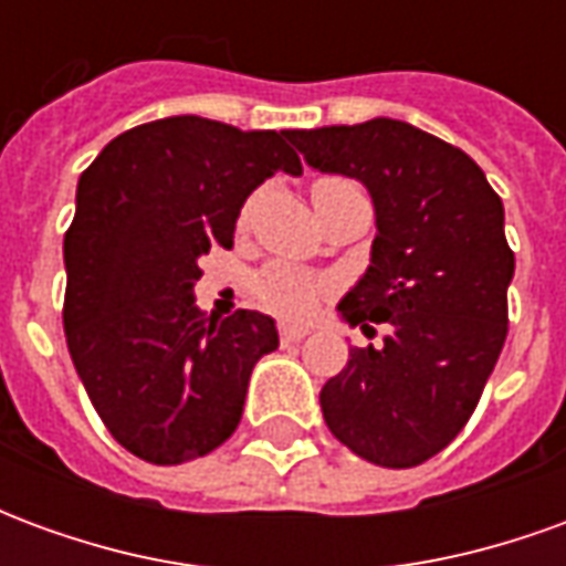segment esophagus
I'll use <instances>...</instances> for the list:
<instances>
[{"instance_id": "obj_1", "label": "esophagus", "mask_w": 566, "mask_h": 566, "mask_svg": "<svg viewBox=\"0 0 566 566\" xmlns=\"http://www.w3.org/2000/svg\"><path fill=\"white\" fill-rule=\"evenodd\" d=\"M279 336H282L284 345L300 343V339H306L308 336V327H300V324H282V327H279Z\"/></svg>"}]
</instances>
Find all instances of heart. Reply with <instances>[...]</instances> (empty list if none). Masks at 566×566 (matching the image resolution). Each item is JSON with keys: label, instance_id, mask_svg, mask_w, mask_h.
<instances>
[{"label": "heart", "instance_id": "b5f03b06", "mask_svg": "<svg viewBox=\"0 0 566 566\" xmlns=\"http://www.w3.org/2000/svg\"><path fill=\"white\" fill-rule=\"evenodd\" d=\"M318 185H327V181H318ZM318 282L287 263H272L258 279L260 303L282 312V315H306L318 303Z\"/></svg>", "mask_w": 566, "mask_h": 566}]
</instances>
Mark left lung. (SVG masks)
Masks as SVG:
<instances>
[{
    "mask_svg": "<svg viewBox=\"0 0 566 566\" xmlns=\"http://www.w3.org/2000/svg\"><path fill=\"white\" fill-rule=\"evenodd\" d=\"M287 139L312 169L369 190V266L336 308L364 333L391 327L379 348H348L321 388L324 421L364 461L418 467L470 421L506 343L515 254L503 202L473 157L403 120L287 129Z\"/></svg>",
    "mask_w": 566,
    "mask_h": 566,
    "instance_id": "left-lung-1",
    "label": "left lung"
}]
</instances>
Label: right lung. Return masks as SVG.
I'll list each match as a JSON object with an SVG mask.
<instances>
[{
	"instance_id": "obj_1",
	"label": "right lung",
	"mask_w": 566,
	"mask_h": 566,
	"mask_svg": "<svg viewBox=\"0 0 566 566\" xmlns=\"http://www.w3.org/2000/svg\"><path fill=\"white\" fill-rule=\"evenodd\" d=\"M300 175L287 129L178 115L120 133L81 172L63 239L72 364L112 437L148 463H185L242 418L248 379L279 348L275 321H218L193 296L199 258L233 245L245 199Z\"/></svg>"
}]
</instances>
